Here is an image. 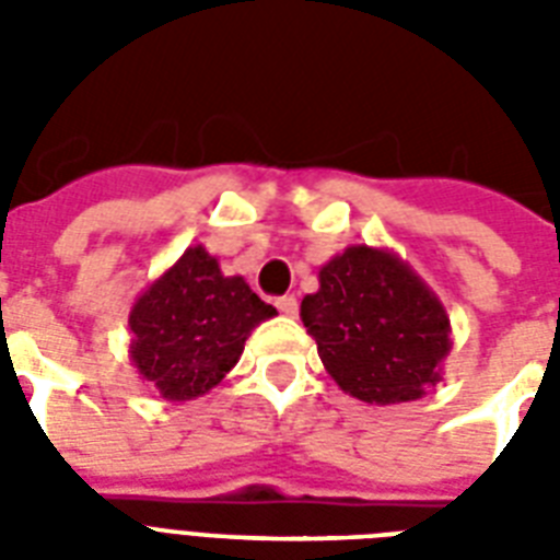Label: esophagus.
<instances>
[{"instance_id": "34e87169", "label": "esophagus", "mask_w": 560, "mask_h": 560, "mask_svg": "<svg viewBox=\"0 0 560 560\" xmlns=\"http://www.w3.org/2000/svg\"><path fill=\"white\" fill-rule=\"evenodd\" d=\"M276 307H279V311H281V314H284V316H296V314H299L296 296H281L279 302H276Z\"/></svg>"}]
</instances>
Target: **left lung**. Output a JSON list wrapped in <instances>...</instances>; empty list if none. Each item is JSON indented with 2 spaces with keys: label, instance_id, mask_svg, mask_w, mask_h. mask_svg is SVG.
Listing matches in <instances>:
<instances>
[{
  "label": "left lung",
  "instance_id": "8db88e82",
  "mask_svg": "<svg viewBox=\"0 0 560 560\" xmlns=\"http://www.w3.org/2000/svg\"><path fill=\"white\" fill-rule=\"evenodd\" d=\"M299 316L325 372L346 395L377 407L424 398L451 354L442 299L386 246L351 244L319 267Z\"/></svg>",
  "mask_w": 560,
  "mask_h": 560
}]
</instances>
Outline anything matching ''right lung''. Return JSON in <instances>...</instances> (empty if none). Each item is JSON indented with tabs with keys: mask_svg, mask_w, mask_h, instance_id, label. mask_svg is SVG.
Instances as JSON below:
<instances>
[{
	"mask_svg": "<svg viewBox=\"0 0 560 560\" xmlns=\"http://www.w3.org/2000/svg\"><path fill=\"white\" fill-rule=\"evenodd\" d=\"M272 316L244 276H223L206 246H188L136 296L130 360L165 400H194L235 369L246 337Z\"/></svg>",
	"mask_w": 560,
	"mask_h": 560,
	"instance_id": "right-lung-1",
	"label": "right lung"
}]
</instances>
